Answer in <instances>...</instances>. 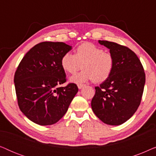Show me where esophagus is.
I'll return each mask as SVG.
<instances>
[{
  "label": "esophagus",
  "instance_id": "obj_1",
  "mask_svg": "<svg viewBox=\"0 0 156 156\" xmlns=\"http://www.w3.org/2000/svg\"><path fill=\"white\" fill-rule=\"evenodd\" d=\"M77 87H78V88H79V89H82L83 87H84V84H78L77 85Z\"/></svg>",
  "mask_w": 156,
  "mask_h": 156
}]
</instances>
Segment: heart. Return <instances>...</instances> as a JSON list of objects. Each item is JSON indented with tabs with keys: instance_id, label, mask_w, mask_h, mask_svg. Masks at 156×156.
<instances>
[{
	"instance_id": "heart-1",
	"label": "heart",
	"mask_w": 156,
	"mask_h": 156,
	"mask_svg": "<svg viewBox=\"0 0 156 156\" xmlns=\"http://www.w3.org/2000/svg\"><path fill=\"white\" fill-rule=\"evenodd\" d=\"M81 65L83 71L71 76L70 82L81 84L93 80L95 83H101L112 74L114 59L103 48L91 42H84L76 47L75 54L67 52L61 59L62 68L69 74L77 72Z\"/></svg>"
}]
</instances>
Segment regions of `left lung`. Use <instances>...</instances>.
Here are the masks:
<instances>
[{
    "instance_id": "obj_1",
    "label": "left lung",
    "mask_w": 156,
    "mask_h": 156,
    "mask_svg": "<svg viewBox=\"0 0 156 156\" xmlns=\"http://www.w3.org/2000/svg\"><path fill=\"white\" fill-rule=\"evenodd\" d=\"M109 50L114 66L109 77L99 87L91 108L104 123L119 126L129 120L140 104L146 82L144 67L135 53L116 42L99 40Z\"/></svg>"
}]
</instances>
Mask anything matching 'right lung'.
<instances>
[{"mask_svg":"<svg viewBox=\"0 0 156 156\" xmlns=\"http://www.w3.org/2000/svg\"><path fill=\"white\" fill-rule=\"evenodd\" d=\"M72 47L60 42H42L27 52L14 76L19 108L33 122L41 126L57 123L66 114L78 87L66 82L61 59Z\"/></svg>","mask_w":156,"mask_h":156,"instance_id":"1","label":"right lung"}]
</instances>
